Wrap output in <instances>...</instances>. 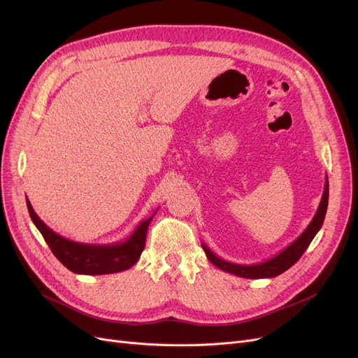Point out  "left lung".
Instances as JSON below:
<instances>
[{"instance_id": "left-lung-1", "label": "left lung", "mask_w": 358, "mask_h": 358, "mask_svg": "<svg viewBox=\"0 0 358 358\" xmlns=\"http://www.w3.org/2000/svg\"><path fill=\"white\" fill-rule=\"evenodd\" d=\"M328 197H329V184L327 177L321 203H319V208L313 219L308 224V228L300 234L290 243V245H287L283 251H280L277 255H274L270 259L261 261L258 264H236V262L219 258L215 252H212L208 247H206L204 243H201L206 257H208L212 264H215L217 268L243 278H273L281 273H285L292 266H294L297 259L303 255V252L308 250L309 243L312 242L315 235L319 232V229L322 228V223L328 209Z\"/></svg>"}]
</instances>
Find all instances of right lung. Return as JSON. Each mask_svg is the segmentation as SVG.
<instances>
[{"label":"right lung","mask_w":358,"mask_h":358,"mask_svg":"<svg viewBox=\"0 0 358 358\" xmlns=\"http://www.w3.org/2000/svg\"><path fill=\"white\" fill-rule=\"evenodd\" d=\"M26 201L29 215L33 223L45 238L53 255L72 273L88 275L120 273L134 267L145 248L149 223L157 213L155 210L152 216L143 219L138 224V228L124 241L116 243H83L66 239L59 234L53 232L48 224L36 215V212L33 210V206L30 204L27 197Z\"/></svg>","instance_id":"right-lung-1"}]
</instances>
